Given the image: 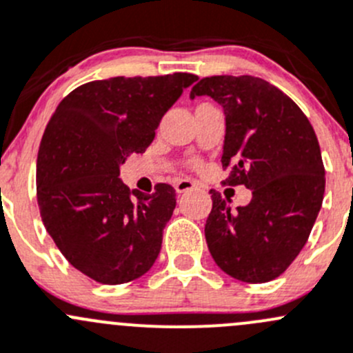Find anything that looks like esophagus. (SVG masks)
I'll return each mask as SVG.
<instances>
[{"label": "esophagus", "instance_id": "1", "mask_svg": "<svg viewBox=\"0 0 353 353\" xmlns=\"http://www.w3.org/2000/svg\"><path fill=\"white\" fill-rule=\"evenodd\" d=\"M174 188H176L177 193H186V191L196 188V183L191 179H177L176 184H174Z\"/></svg>", "mask_w": 353, "mask_h": 353}]
</instances>
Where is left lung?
Here are the masks:
<instances>
[{
	"mask_svg": "<svg viewBox=\"0 0 353 353\" xmlns=\"http://www.w3.org/2000/svg\"><path fill=\"white\" fill-rule=\"evenodd\" d=\"M203 94L225 115L224 184L252 190V201L236 210L210 191L208 250L231 278L272 281L303 248L323 205L319 141L299 105L263 79L212 75L193 85L190 98Z\"/></svg>",
	"mask_w": 353,
	"mask_h": 353,
	"instance_id": "8db88e82",
	"label": "left lung"
}]
</instances>
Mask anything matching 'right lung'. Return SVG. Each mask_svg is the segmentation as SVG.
<instances>
[{"instance_id": "1", "label": "right lung", "mask_w": 353, "mask_h": 353, "mask_svg": "<svg viewBox=\"0 0 353 353\" xmlns=\"http://www.w3.org/2000/svg\"><path fill=\"white\" fill-rule=\"evenodd\" d=\"M196 75L112 77L79 85L51 115L37 153L41 219L65 259L103 285H122L152 269L176 191L129 190L121 165L143 153L165 112Z\"/></svg>"}]
</instances>
